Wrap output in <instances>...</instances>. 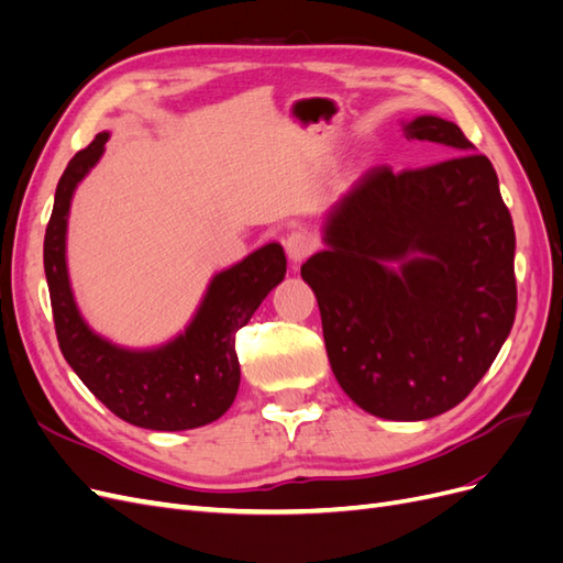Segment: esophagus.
Listing matches in <instances>:
<instances>
[{"mask_svg": "<svg viewBox=\"0 0 563 563\" xmlns=\"http://www.w3.org/2000/svg\"><path fill=\"white\" fill-rule=\"evenodd\" d=\"M314 249H317V240L308 232L298 230V232H291L286 236V255H288V261L296 265L302 263L305 258H310Z\"/></svg>", "mask_w": 563, "mask_h": 563, "instance_id": "esophagus-1", "label": "esophagus"}]
</instances>
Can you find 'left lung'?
Returning a JSON list of instances; mask_svg holds the SVG:
<instances>
[{
    "label": "left lung",
    "mask_w": 563,
    "mask_h": 563,
    "mask_svg": "<svg viewBox=\"0 0 563 563\" xmlns=\"http://www.w3.org/2000/svg\"><path fill=\"white\" fill-rule=\"evenodd\" d=\"M404 133L453 157L368 168L327 218L329 249L300 275L345 395L371 416L428 420L470 395L512 331L515 225L496 168L460 126L422 114Z\"/></svg>",
    "instance_id": "obj_1"
}]
</instances>
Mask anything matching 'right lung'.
I'll list each match as a JSON object with an SVG mask.
<instances>
[{
    "label": "right lung",
    "mask_w": 563,
    "mask_h": 563,
    "mask_svg": "<svg viewBox=\"0 0 563 563\" xmlns=\"http://www.w3.org/2000/svg\"><path fill=\"white\" fill-rule=\"evenodd\" d=\"M108 135L98 133L67 164L44 234V272L58 345L81 383L117 418L159 432L201 428L223 416L236 397L242 371L234 335L284 279L286 255L279 244H267L218 272L190 327L162 347L124 350L96 335L73 296L65 232L75 187L103 155Z\"/></svg>",
    "instance_id": "1"
}]
</instances>
